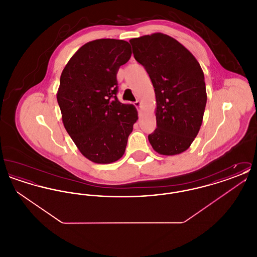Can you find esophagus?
<instances>
[{"mask_svg": "<svg viewBox=\"0 0 257 257\" xmlns=\"http://www.w3.org/2000/svg\"><path fill=\"white\" fill-rule=\"evenodd\" d=\"M135 106H136L138 109H141V108H142V102L139 101V100H137V101L135 102Z\"/></svg>", "mask_w": 257, "mask_h": 257, "instance_id": "34e87169", "label": "esophagus"}]
</instances>
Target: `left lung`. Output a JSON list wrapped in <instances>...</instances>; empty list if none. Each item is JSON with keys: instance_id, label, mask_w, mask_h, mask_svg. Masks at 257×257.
Returning a JSON list of instances; mask_svg holds the SVG:
<instances>
[{"instance_id": "left-lung-1", "label": "left lung", "mask_w": 257, "mask_h": 257, "mask_svg": "<svg viewBox=\"0 0 257 257\" xmlns=\"http://www.w3.org/2000/svg\"><path fill=\"white\" fill-rule=\"evenodd\" d=\"M136 61L149 75L156 97L153 149L173 156L191 147L207 101L204 74L194 55L173 37L155 33L130 39Z\"/></svg>"}]
</instances>
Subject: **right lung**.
Returning a JSON list of instances; mask_svg holds the SVG:
<instances>
[{
  "label": "right lung",
  "mask_w": 257,
  "mask_h": 257,
  "mask_svg": "<svg viewBox=\"0 0 257 257\" xmlns=\"http://www.w3.org/2000/svg\"><path fill=\"white\" fill-rule=\"evenodd\" d=\"M131 54L125 40H92L74 54L61 72L57 100L62 123L83 156L95 164L122 157L138 120L134 105L116 97V73Z\"/></svg>",
  "instance_id": "1"
}]
</instances>
